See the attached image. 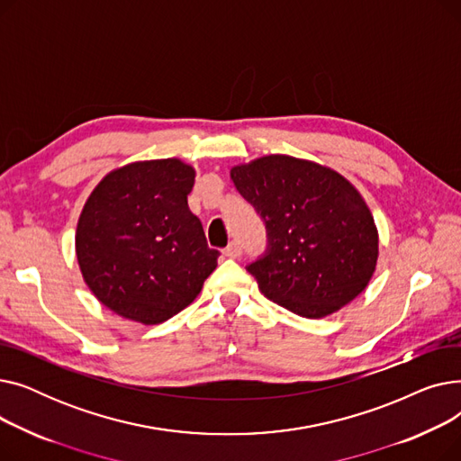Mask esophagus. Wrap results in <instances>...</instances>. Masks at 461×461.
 <instances>
[{"instance_id":"esophagus-1","label":"esophagus","mask_w":461,"mask_h":461,"mask_svg":"<svg viewBox=\"0 0 461 461\" xmlns=\"http://www.w3.org/2000/svg\"><path fill=\"white\" fill-rule=\"evenodd\" d=\"M226 258H231V259H237V258H240V254H243V250H240V247L237 245V243H230L226 249H224V252H222Z\"/></svg>"}]
</instances>
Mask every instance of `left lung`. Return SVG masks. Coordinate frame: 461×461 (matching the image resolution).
<instances>
[{
	"mask_svg": "<svg viewBox=\"0 0 461 461\" xmlns=\"http://www.w3.org/2000/svg\"><path fill=\"white\" fill-rule=\"evenodd\" d=\"M230 176L267 226V256L247 269L265 297L320 320L365 292L377 267L379 231L351 181L287 155L235 164Z\"/></svg>",
	"mask_w": 461,
	"mask_h": 461,
	"instance_id": "left-lung-1",
	"label": "left lung"
}]
</instances>
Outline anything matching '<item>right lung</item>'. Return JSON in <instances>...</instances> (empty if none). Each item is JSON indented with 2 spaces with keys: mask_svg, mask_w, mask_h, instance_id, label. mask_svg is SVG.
Returning a JSON list of instances; mask_svg holds the SVG:
<instances>
[{
  "mask_svg": "<svg viewBox=\"0 0 461 461\" xmlns=\"http://www.w3.org/2000/svg\"><path fill=\"white\" fill-rule=\"evenodd\" d=\"M196 169L181 158L138 160L108 172L78 218L75 249L96 301L129 321L157 325L202 292L216 269L188 209Z\"/></svg>",
  "mask_w": 461,
  "mask_h": 461,
  "instance_id": "right-lung-1",
  "label": "right lung"
}]
</instances>
